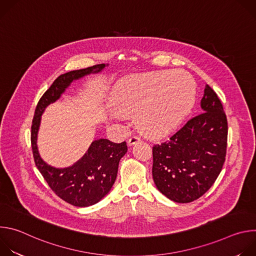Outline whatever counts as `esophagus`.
<instances>
[{"label": "esophagus", "mask_w": 256, "mask_h": 256, "mask_svg": "<svg viewBox=\"0 0 256 256\" xmlns=\"http://www.w3.org/2000/svg\"><path fill=\"white\" fill-rule=\"evenodd\" d=\"M140 140V138H138V136H130V138H128V144L130 146H132V144H136V142H138Z\"/></svg>", "instance_id": "34e87169"}]
</instances>
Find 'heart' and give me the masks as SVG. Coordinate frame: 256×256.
I'll return each instance as SVG.
<instances>
[{"label": "heart", "instance_id": "heart-1", "mask_svg": "<svg viewBox=\"0 0 256 256\" xmlns=\"http://www.w3.org/2000/svg\"><path fill=\"white\" fill-rule=\"evenodd\" d=\"M196 100V83L184 70H155L122 80L116 104L126 116H136L140 130L160 138L175 132L192 112Z\"/></svg>", "mask_w": 256, "mask_h": 256}]
</instances>
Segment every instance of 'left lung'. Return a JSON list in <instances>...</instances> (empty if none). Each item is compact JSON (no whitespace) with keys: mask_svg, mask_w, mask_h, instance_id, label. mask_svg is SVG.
Here are the masks:
<instances>
[{"mask_svg":"<svg viewBox=\"0 0 256 256\" xmlns=\"http://www.w3.org/2000/svg\"><path fill=\"white\" fill-rule=\"evenodd\" d=\"M202 114L190 120L168 140L153 147V179L169 200L186 204L204 194L226 158L228 122L221 100L206 85Z\"/></svg>","mask_w":256,"mask_h":256,"instance_id":"left-lung-1","label":"left lung"}]
</instances>
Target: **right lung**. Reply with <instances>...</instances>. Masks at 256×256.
<instances>
[{
	"instance_id": "1",
	"label": "right lung",
	"mask_w": 256,
	"mask_h": 256,
	"mask_svg": "<svg viewBox=\"0 0 256 256\" xmlns=\"http://www.w3.org/2000/svg\"><path fill=\"white\" fill-rule=\"evenodd\" d=\"M104 64L82 70H70L58 77L40 99L31 126V147L36 167L52 190L62 200L75 206H89L101 200L112 190L116 179L118 164L128 151L126 142H112L106 138L94 140L87 153L68 168H54L40 156L38 132L44 109L56 101L70 83L84 76L99 72Z\"/></svg>"
}]
</instances>
